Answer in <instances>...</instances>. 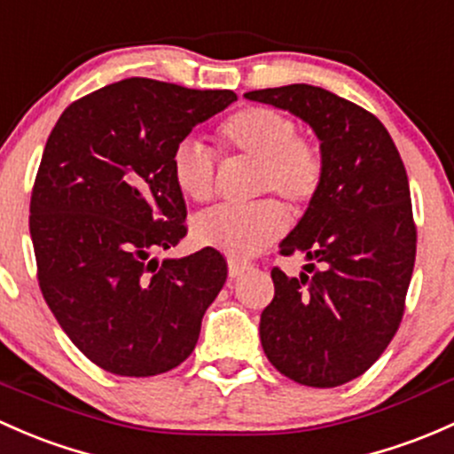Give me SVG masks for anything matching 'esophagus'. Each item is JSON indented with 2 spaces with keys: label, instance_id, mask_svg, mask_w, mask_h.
I'll return each mask as SVG.
<instances>
[{
  "label": "esophagus",
  "instance_id": "34e87169",
  "mask_svg": "<svg viewBox=\"0 0 454 454\" xmlns=\"http://www.w3.org/2000/svg\"><path fill=\"white\" fill-rule=\"evenodd\" d=\"M247 270H250V265L239 263V261H231V263H228V276H231V278H237V276L246 274Z\"/></svg>",
  "mask_w": 454,
  "mask_h": 454
}]
</instances>
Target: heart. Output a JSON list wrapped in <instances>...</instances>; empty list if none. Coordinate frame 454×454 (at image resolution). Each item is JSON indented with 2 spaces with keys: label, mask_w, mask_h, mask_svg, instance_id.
Wrapping results in <instances>:
<instances>
[{
  "label": "heart",
  "mask_w": 454,
  "mask_h": 454,
  "mask_svg": "<svg viewBox=\"0 0 454 454\" xmlns=\"http://www.w3.org/2000/svg\"><path fill=\"white\" fill-rule=\"evenodd\" d=\"M289 114L267 106H250L231 114L219 126L223 150L256 159V193L276 191L289 204H307L322 184L324 163L309 141L300 139ZM171 180L184 198L207 202L215 193V152L198 137H184L169 159ZM287 226V213L276 200L243 207H215L191 223L195 243L223 252L231 259H250L270 246Z\"/></svg>",
  "instance_id": "1"
}]
</instances>
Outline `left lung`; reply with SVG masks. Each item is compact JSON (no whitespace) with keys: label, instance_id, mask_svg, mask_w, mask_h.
Returning a JSON list of instances; mask_svg holds the SVG:
<instances>
[{"label":"left lung","instance_id":"1","mask_svg":"<svg viewBox=\"0 0 454 454\" xmlns=\"http://www.w3.org/2000/svg\"><path fill=\"white\" fill-rule=\"evenodd\" d=\"M302 119L319 141L322 184L283 254H304L300 278L271 270L274 300L261 313L270 364L309 387H337L383 355L404 311L416 226L403 159L372 113L311 84L246 93ZM319 264V268H315Z\"/></svg>","mask_w":454,"mask_h":454}]
</instances>
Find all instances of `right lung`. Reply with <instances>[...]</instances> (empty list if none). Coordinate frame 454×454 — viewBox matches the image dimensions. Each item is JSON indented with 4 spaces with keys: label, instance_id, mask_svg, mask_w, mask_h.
I'll list each match as a JSON object with an SVG mask.
<instances>
[{
    "label": "right lung",
    "instance_id": "right-lung-1",
    "mask_svg": "<svg viewBox=\"0 0 454 454\" xmlns=\"http://www.w3.org/2000/svg\"><path fill=\"white\" fill-rule=\"evenodd\" d=\"M235 99L126 78L71 104L45 143L30 202L38 285L67 337L111 374L183 364L226 283L213 247L163 261L154 252L187 235L171 150Z\"/></svg>",
    "mask_w": 454,
    "mask_h": 454
}]
</instances>
